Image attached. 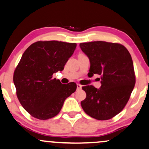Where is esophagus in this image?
Masks as SVG:
<instances>
[{
    "label": "esophagus",
    "instance_id": "obj_1",
    "mask_svg": "<svg viewBox=\"0 0 149 149\" xmlns=\"http://www.w3.org/2000/svg\"><path fill=\"white\" fill-rule=\"evenodd\" d=\"M82 88V86L80 84H77V90H80V89Z\"/></svg>",
    "mask_w": 149,
    "mask_h": 149
}]
</instances>
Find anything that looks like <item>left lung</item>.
Segmentation results:
<instances>
[{"mask_svg":"<svg viewBox=\"0 0 149 149\" xmlns=\"http://www.w3.org/2000/svg\"><path fill=\"white\" fill-rule=\"evenodd\" d=\"M80 47L90 61L88 75H100L102 84L98 89L92 85L82 87L86 97L81 106L95 119H110L121 112L134 88L136 78L132 56L119 43L92 41L80 43Z\"/></svg>","mask_w":149,"mask_h":149,"instance_id":"obj_1","label":"left lung"}]
</instances>
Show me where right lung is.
Segmentation results:
<instances>
[{"mask_svg":"<svg viewBox=\"0 0 149 149\" xmlns=\"http://www.w3.org/2000/svg\"><path fill=\"white\" fill-rule=\"evenodd\" d=\"M76 43L37 41L24 52L15 69L13 83L20 104L33 117L46 120L56 116L65 100L76 90L75 82L63 84L52 78L63 71Z\"/></svg>","mask_w":149,"mask_h":149,"instance_id":"obj_1","label":"right lung"}]
</instances>
